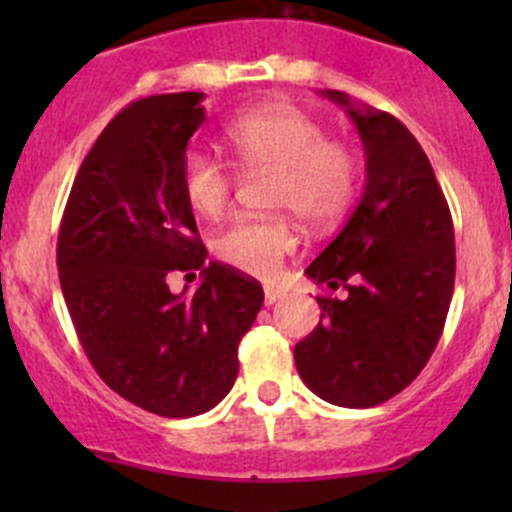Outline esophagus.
I'll use <instances>...</instances> for the list:
<instances>
[{"label": "esophagus", "mask_w": 512, "mask_h": 512, "mask_svg": "<svg viewBox=\"0 0 512 512\" xmlns=\"http://www.w3.org/2000/svg\"><path fill=\"white\" fill-rule=\"evenodd\" d=\"M285 297V289H280V287H265V304H275V302H280V299Z\"/></svg>", "instance_id": "1"}]
</instances>
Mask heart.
Segmentation results:
<instances>
[{
    "mask_svg": "<svg viewBox=\"0 0 512 512\" xmlns=\"http://www.w3.org/2000/svg\"><path fill=\"white\" fill-rule=\"evenodd\" d=\"M225 143L242 170H275L272 208L289 210L312 230L332 227L352 208L359 190V158L347 143L292 103H267L232 118ZM185 200L203 218H220L232 200L235 175L220 158L188 151L180 163ZM297 247L287 218H237L218 232L220 262L255 277H272Z\"/></svg>",
    "mask_w": 512,
    "mask_h": 512,
    "instance_id": "heart-1",
    "label": "heart"
}]
</instances>
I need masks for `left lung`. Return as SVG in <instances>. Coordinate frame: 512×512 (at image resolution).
<instances>
[{
	"instance_id": "left-lung-1",
	"label": "left lung",
	"mask_w": 512,
	"mask_h": 512,
	"mask_svg": "<svg viewBox=\"0 0 512 512\" xmlns=\"http://www.w3.org/2000/svg\"><path fill=\"white\" fill-rule=\"evenodd\" d=\"M366 153L359 205L304 270L342 299L317 297L322 317L294 347L304 384L334 406L371 409L404 391L431 359L456 280L453 220L414 133L342 91Z\"/></svg>"
}]
</instances>
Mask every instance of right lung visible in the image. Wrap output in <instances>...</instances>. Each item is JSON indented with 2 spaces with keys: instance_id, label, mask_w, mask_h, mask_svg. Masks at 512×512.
Returning <instances> with one entry per match:
<instances>
[{
  "instance_id": "add662e5",
  "label": "right lung",
  "mask_w": 512,
  "mask_h": 512,
  "mask_svg": "<svg viewBox=\"0 0 512 512\" xmlns=\"http://www.w3.org/2000/svg\"><path fill=\"white\" fill-rule=\"evenodd\" d=\"M203 94L133 101L96 138L71 185L56 267L79 342L96 374L131 404L165 418L218 406L237 379V344L262 307V285L205 265L180 188ZM201 270L193 298L169 292L170 271ZM188 289V287H185Z\"/></svg>"
}]
</instances>
